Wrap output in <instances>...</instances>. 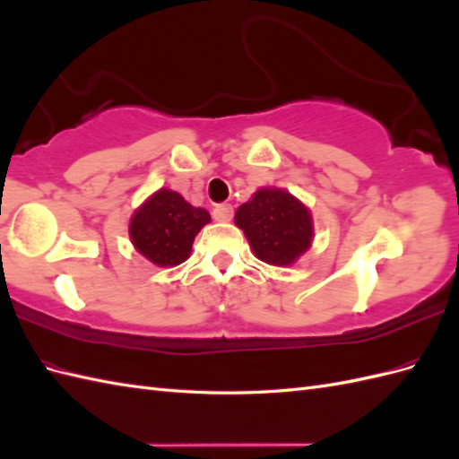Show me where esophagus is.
<instances>
[{"label":"esophagus","instance_id":"obj_1","mask_svg":"<svg viewBox=\"0 0 459 459\" xmlns=\"http://www.w3.org/2000/svg\"><path fill=\"white\" fill-rule=\"evenodd\" d=\"M233 216V208L231 204H216L212 211V218L218 221H230Z\"/></svg>","mask_w":459,"mask_h":459}]
</instances>
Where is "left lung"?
<instances>
[{
  "label": "left lung",
  "mask_w": 459,
  "mask_h": 459,
  "mask_svg": "<svg viewBox=\"0 0 459 459\" xmlns=\"http://www.w3.org/2000/svg\"><path fill=\"white\" fill-rule=\"evenodd\" d=\"M235 226L243 230L255 256L272 266H290L314 241L310 208L280 187L258 189L238 208Z\"/></svg>",
  "instance_id": "obj_1"
}]
</instances>
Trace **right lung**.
<instances>
[{
    "instance_id": "obj_1",
    "label": "right lung",
    "mask_w": 459,
    "mask_h": 459,
    "mask_svg": "<svg viewBox=\"0 0 459 459\" xmlns=\"http://www.w3.org/2000/svg\"><path fill=\"white\" fill-rule=\"evenodd\" d=\"M211 221L201 206L189 204L179 193L160 187L135 208L130 239L135 251L160 268L178 266L189 258L195 235Z\"/></svg>"
}]
</instances>
